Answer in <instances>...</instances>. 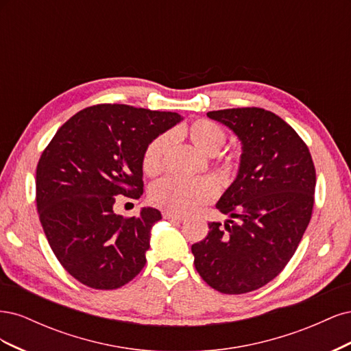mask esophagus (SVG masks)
<instances>
[{
	"instance_id": "34e87169",
	"label": "esophagus",
	"mask_w": 351,
	"mask_h": 351,
	"mask_svg": "<svg viewBox=\"0 0 351 351\" xmlns=\"http://www.w3.org/2000/svg\"><path fill=\"white\" fill-rule=\"evenodd\" d=\"M164 218L165 219H171V221H177V222H182L184 221L183 215H178V214H173V212H164Z\"/></svg>"
}]
</instances>
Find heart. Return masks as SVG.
Here are the masks:
<instances>
[{"label": "heart", "instance_id": "1", "mask_svg": "<svg viewBox=\"0 0 351 351\" xmlns=\"http://www.w3.org/2000/svg\"><path fill=\"white\" fill-rule=\"evenodd\" d=\"M196 149L205 156L219 152L226 142V134L221 127L208 120H197L182 130ZM169 146V136L162 134L152 141L143 152L142 169L147 176L156 174L162 165V158ZM239 161L237 154L231 152L224 156L226 165H234ZM214 196V189L206 182H183V180L165 177L158 180L149 190L152 205L173 214H186L206 204Z\"/></svg>", "mask_w": 351, "mask_h": 351}]
</instances>
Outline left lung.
I'll return each mask as SVG.
<instances>
[{"label":"left lung","instance_id":"obj_1","mask_svg":"<svg viewBox=\"0 0 351 351\" xmlns=\"http://www.w3.org/2000/svg\"><path fill=\"white\" fill-rule=\"evenodd\" d=\"M241 143L234 182L217 202L230 217L209 222L192 246L196 271L224 294L268 284L284 269L309 226L316 174L306 143L278 115L262 108L209 111Z\"/></svg>","mask_w":351,"mask_h":351}]
</instances>
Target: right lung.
I'll use <instances>...</instances> for the list:
<instances>
[{
    "label": "right lung",
    "instance_id": "1",
    "mask_svg": "<svg viewBox=\"0 0 351 351\" xmlns=\"http://www.w3.org/2000/svg\"><path fill=\"white\" fill-rule=\"evenodd\" d=\"M183 120L121 104L84 108L62 124L36 167V206L47 240L71 277L97 290L132 281L146 263L155 208L114 214V196L143 193V152Z\"/></svg>",
    "mask_w": 351,
    "mask_h": 351
}]
</instances>
